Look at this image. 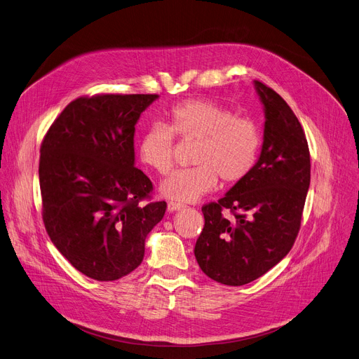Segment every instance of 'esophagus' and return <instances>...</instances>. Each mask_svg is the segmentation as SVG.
Returning <instances> with one entry per match:
<instances>
[{
	"instance_id": "34e87169",
	"label": "esophagus",
	"mask_w": 359,
	"mask_h": 359,
	"mask_svg": "<svg viewBox=\"0 0 359 359\" xmlns=\"http://www.w3.org/2000/svg\"><path fill=\"white\" fill-rule=\"evenodd\" d=\"M183 208L184 206L182 203H176V202H170L169 205H167V209H169V212H176V210H180Z\"/></svg>"
}]
</instances>
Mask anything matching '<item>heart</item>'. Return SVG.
Returning a JSON list of instances; mask_svg holds the SVG:
<instances>
[{
    "mask_svg": "<svg viewBox=\"0 0 359 359\" xmlns=\"http://www.w3.org/2000/svg\"><path fill=\"white\" fill-rule=\"evenodd\" d=\"M173 134L196 140L194 164L164 179L160 195L179 203H192L217 187L218 179L226 184L244 180L257 163L261 134L248 116L233 114L209 100H187L167 114V126L157 123L142 134L138 144L140 160L157 173L173 165Z\"/></svg>",
    "mask_w": 359,
    "mask_h": 359,
    "instance_id": "heart-1",
    "label": "heart"
}]
</instances>
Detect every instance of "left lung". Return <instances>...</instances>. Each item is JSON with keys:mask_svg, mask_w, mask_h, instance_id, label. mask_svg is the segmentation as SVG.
<instances>
[{"mask_svg": "<svg viewBox=\"0 0 359 359\" xmlns=\"http://www.w3.org/2000/svg\"><path fill=\"white\" fill-rule=\"evenodd\" d=\"M264 111L259 156L251 173L217 203L202 208L195 245L201 270L225 285H244L289 254L310 186V154L297 116L277 92L252 82ZM231 210L233 222L223 218Z\"/></svg>", "mask_w": 359, "mask_h": 359, "instance_id": "obj_1", "label": "left lung"}]
</instances>
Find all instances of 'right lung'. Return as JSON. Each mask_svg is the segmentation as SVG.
Listing matches in <instances>:
<instances>
[{
	"mask_svg": "<svg viewBox=\"0 0 359 359\" xmlns=\"http://www.w3.org/2000/svg\"><path fill=\"white\" fill-rule=\"evenodd\" d=\"M158 95H97L72 101L40 149L43 221L59 252L82 274L112 281L144 258L165 202L140 205L153 184L135 167L140 115Z\"/></svg>",
	"mask_w": 359,
	"mask_h": 359,
	"instance_id": "add662e5",
	"label": "right lung"
}]
</instances>
